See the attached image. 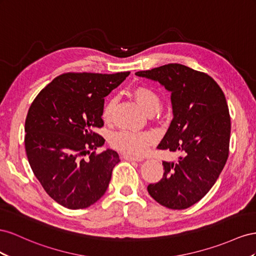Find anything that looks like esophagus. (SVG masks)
I'll return each mask as SVG.
<instances>
[{
    "instance_id": "esophagus-1",
    "label": "esophagus",
    "mask_w": 256,
    "mask_h": 256,
    "mask_svg": "<svg viewBox=\"0 0 256 256\" xmlns=\"http://www.w3.org/2000/svg\"><path fill=\"white\" fill-rule=\"evenodd\" d=\"M123 158L126 160H137V162H142V160H144V158H142V156H130V154H124Z\"/></svg>"
}]
</instances>
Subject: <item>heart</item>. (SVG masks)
Segmentation results:
<instances>
[{"label": "heart", "instance_id": "obj_1", "mask_svg": "<svg viewBox=\"0 0 256 256\" xmlns=\"http://www.w3.org/2000/svg\"><path fill=\"white\" fill-rule=\"evenodd\" d=\"M133 96L142 110L147 114L156 112L160 106V98L158 92L149 86H138L133 91ZM116 105L114 98H108L103 108V119L109 120ZM156 140V135L152 132H132V130H119L110 136V144L130 156H142L149 146Z\"/></svg>", "mask_w": 256, "mask_h": 256}]
</instances>
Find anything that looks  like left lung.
<instances>
[{
  "label": "left lung",
  "instance_id": "1",
  "mask_svg": "<svg viewBox=\"0 0 256 256\" xmlns=\"http://www.w3.org/2000/svg\"><path fill=\"white\" fill-rule=\"evenodd\" d=\"M135 75L172 93L174 118L158 149L181 153L176 162L164 160L163 178L147 190L166 208L186 209L209 192L228 160L230 116L225 96L209 75L178 63Z\"/></svg>",
  "mask_w": 256,
  "mask_h": 256
}]
</instances>
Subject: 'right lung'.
Instances as JSON below:
<instances>
[{
    "mask_svg": "<svg viewBox=\"0 0 256 256\" xmlns=\"http://www.w3.org/2000/svg\"><path fill=\"white\" fill-rule=\"evenodd\" d=\"M128 75L62 74L44 88L28 109V163L46 193L65 208L90 207L106 192L120 158L112 149L96 154L105 140L96 130L104 126V98Z\"/></svg>",
    "mask_w": 256,
    "mask_h": 256,
    "instance_id": "1",
    "label": "right lung"
}]
</instances>
